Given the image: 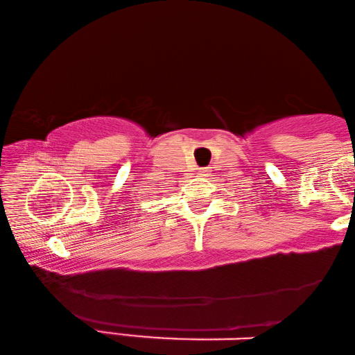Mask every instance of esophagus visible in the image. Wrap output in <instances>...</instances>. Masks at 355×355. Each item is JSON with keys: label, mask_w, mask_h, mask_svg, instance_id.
I'll list each match as a JSON object with an SVG mask.
<instances>
[{"label": "esophagus", "mask_w": 355, "mask_h": 355, "mask_svg": "<svg viewBox=\"0 0 355 355\" xmlns=\"http://www.w3.org/2000/svg\"><path fill=\"white\" fill-rule=\"evenodd\" d=\"M199 173H200V175H207L208 169H207V167H203V169H199Z\"/></svg>", "instance_id": "1"}]
</instances>
